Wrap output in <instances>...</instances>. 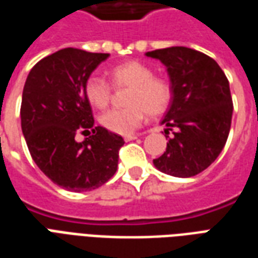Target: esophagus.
I'll list each match as a JSON object with an SVG mask.
<instances>
[{
	"label": "esophagus",
	"instance_id": "esophagus-1",
	"mask_svg": "<svg viewBox=\"0 0 258 258\" xmlns=\"http://www.w3.org/2000/svg\"><path fill=\"white\" fill-rule=\"evenodd\" d=\"M137 138H138V135H135V134L125 135V137H124V141H125V142H130V141H134L137 140Z\"/></svg>",
	"mask_w": 258,
	"mask_h": 258
}]
</instances>
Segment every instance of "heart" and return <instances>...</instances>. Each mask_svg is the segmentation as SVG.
Here are the masks:
<instances>
[{
    "label": "heart",
    "instance_id": "1",
    "mask_svg": "<svg viewBox=\"0 0 258 258\" xmlns=\"http://www.w3.org/2000/svg\"><path fill=\"white\" fill-rule=\"evenodd\" d=\"M114 87H128L124 109H112L101 116L102 127L113 134L130 135L140 127L145 114L157 116L167 109L171 101V88L164 79L155 77L149 66L141 62H125L109 70ZM87 101L98 109L107 106L112 88L106 80L92 76L85 81Z\"/></svg>",
    "mask_w": 258,
    "mask_h": 258
}]
</instances>
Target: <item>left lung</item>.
<instances>
[{
    "mask_svg": "<svg viewBox=\"0 0 258 258\" xmlns=\"http://www.w3.org/2000/svg\"><path fill=\"white\" fill-rule=\"evenodd\" d=\"M145 55L166 66L171 88L162 124L166 134L174 128V137L153 164L173 177H194L216 160L228 140L233 110L229 83L214 59L192 48H163Z\"/></svg>",
    "mask_w": 258,
    "mask_h": 258,
    "instance_id": "obj_1",
    "label": "left lung"
}]
</instances>
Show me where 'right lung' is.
<instances>
[{
    "label": "right lung",
    "mask_w": 258,
    "mask_h": 258,
    "mask_svg": "<svg viewBox=\"0 0 258 258\" xmlns=\"http://www.w3.org/2000/svg\"><path fill=\"white\" fill-rule=\"evenodd\" d=\"M109 53L64 48L41 59L26 79L20 121L33 160L52 182L70 192L99 188L112 178L124 140L94 127L85 81ZM93 130L81 143L77 131Z\"/></svg>",
    "instance_id": "add662e5"
}]
</instances>
